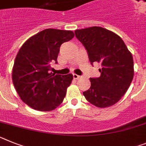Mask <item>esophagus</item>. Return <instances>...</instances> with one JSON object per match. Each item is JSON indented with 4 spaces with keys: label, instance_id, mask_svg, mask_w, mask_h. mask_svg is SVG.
<instances>
[{
    "label": "esophagus",
    "instance_id": "obj_1",
    "mask_svg": "<svg viewBox=\"0 0 146 146\" xmlns=\"http://www.w3.org/2000/svg\"><path fill=\"white\" fill-rule=\"evenodd\" d=\"M73 78H74V79L77 80V79H78V78H80V76L78 75V74H73Z\"/></svg>",
    "mask_w": 146,
    "mask_h": 146
}]
</instances>
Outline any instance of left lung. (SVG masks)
<instances>
[{"instance_id":"8db88e82","label":"left lung","mask_w":146,"mask_h":146,"mask_svg":"<svg viewBox=\"0 0 146 146\" xmlns=\"http://www.w3.org/2000/svg\"><path fill=\"white\" fill-rule=\"evenodd\" d=\"M84 46L92 65L101 63L99 78H90L89 89L83 92L88 102L99 108L111 106L125 94L134 78V61L122 38L100 27L74 31Z\"/></svg>"}]
</instances>
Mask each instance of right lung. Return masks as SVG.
I'll return each mask as SVG.
<instances>
[{"label": "right lung", "mask_w": 146, "mask_h": 146, "mask_svg": "<svg viewBox=\"0 0 146 146\" xmlns=\"http://www.w3.org/2000/svg\"><path fill=\"white\" fill-rule=\"evenodd\" d=\"M69 30L47 29L29 38L21 47L12 68V82L23 102L35 110L49 111L63 103L72 74L50 72L58 63L60 47L74 37Z\"/></svg>", "instance_id": "1"}]
</instances>
